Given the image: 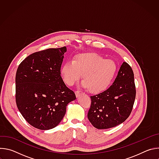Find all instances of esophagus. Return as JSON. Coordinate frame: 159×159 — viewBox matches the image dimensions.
I'll return each mask as SVG.
<instances>
[{
  "label": "esophagus",
  "mask_w": 159,
  "mask_h": 159,
  "mask_svg": "<svg viewBox=\"0 0 159 159\" xmlns=\"http://www.w3.org/2000/svg\"><path fill=\"white\" fill-rule=\"evenodd\" d=\"M75 96H76V97L77 98H78L81 94H82V92H80V90H76V91L75 92Z\"/></svg>",
  "instance_id": "esophagus-1"
}]
</instances>
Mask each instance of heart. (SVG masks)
Wrapping results in <instances>:
<instances>
[{
    "instance_id": "obj_1",
    "label": "heart",
    "mask_w": 159,
    "mask_h": 159,
    "mask_svg": "<svg viewBox=\"0 0 159 159\" xmlns=\"http://www.w3.org/2000/svg\"><path fill=\"white\" fill-rule=\"evenodd\" d=\"M117 65L114 61L104 59L96 53H88L76 55L73 61L64 63L61 75L65 84L74 85L82 77V85L89 88L93 93H99L107 89L114 79Z\"/></svg>"
}]
</instances>
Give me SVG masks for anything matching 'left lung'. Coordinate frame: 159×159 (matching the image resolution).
I'll return each mask as SVG.
<instances>
[{"label":"left lung","instance_id":"1","mask_svg":"<svg viewBox=\"0 0 159 159\" xmlns=\"http://www.w3.org/2000/svg\"><path fill=\"white\" fill-rule=\"evenodd\" d=\"M136 96L134 74L126 63L121 65L115 82L104 92L90 96L87 117L98 129H107L123 123L132 111Z\"/></svg>","mask_w":159,"mask_h":159}]
</instances>
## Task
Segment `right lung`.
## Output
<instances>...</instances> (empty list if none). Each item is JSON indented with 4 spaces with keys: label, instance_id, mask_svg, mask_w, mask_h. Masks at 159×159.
Returning <instances> with one entry per match:
<instances>
[{
    "label": "right lung",
    "instance_id": "obj_1",
    "mask_svg": "<svg viewBox=\"0 0 159 159\" xmlns=\"http://www.w3.org/2000/svg\"><path fill=\"white\" fill-rule=\"evenodd\" d=\"M66 47L34 53L19 65L16 75V101L26 121L48 130L64 117L67 104L76 99L61 77Z\"/></svg>",
    "mask_w": 159,
    "mask_h": 159
}]
</instances>
